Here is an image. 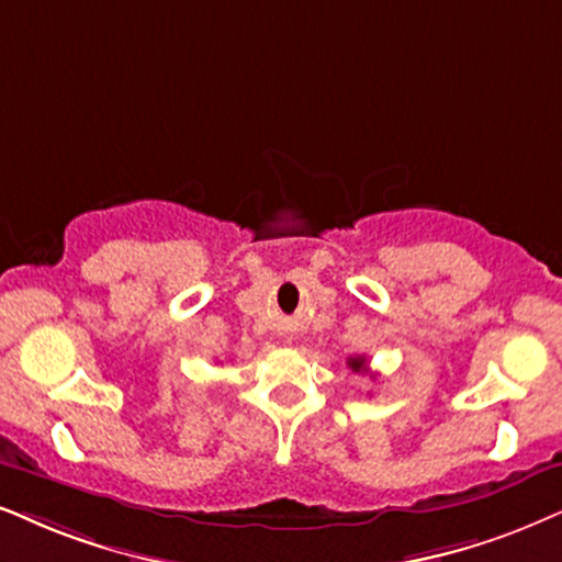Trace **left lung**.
I'll list each match as a JSON object with an SVG mask.
<instances>
[{"label": "left lung", "mask_w": 562, "mask_h": 562, "mask_svg": "<svg viewBox=\"0 0 562 562\" xmlns=\"http://www.w3.org/2000/svg\"><path fill=\"white\" fill-rule=\"evenodd\" d=\"M347 366H350L352 373H366L368 371L363 355H358V358H347Z\"/></svg>", "instance_id": "1"}]
</instances>
